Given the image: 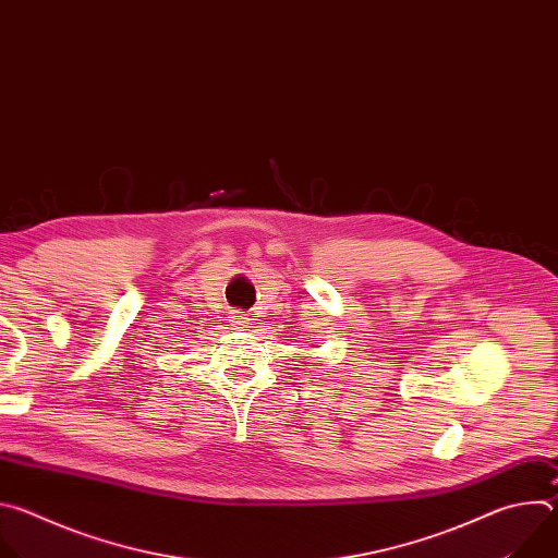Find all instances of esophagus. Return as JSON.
Here are the masks:
<instances>
[{
  "label": "esophagus",
  "mask_w": 558,
  "mask_h": 558,
  "mask_svg": "<svg viewBox=\"0 0 558 558\" xmlns=\"http://www.w3.org/2000/svg\"><path fill=\"white\" fill-rule=\"evenodd\" d=\"M231 325H233L235 329H247V327H250V317H247V313H243V311H235V313H233V317H231Z\"/></svg>",
  "instance_id": "esophagus-1"
}]
</instances>
